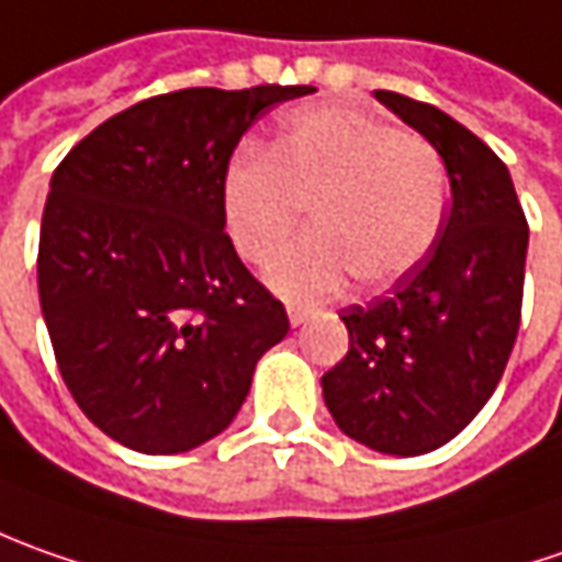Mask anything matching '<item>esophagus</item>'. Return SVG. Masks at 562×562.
<instances>
[{
  "instance_id": "34e87169",
  "label": "esophagus",
  "mask_w": 562,
  "mask_h": 562,
  "mask_svg": "<svg viewBox=\"0 0 562 562\" xmlns=\"http://www.w3.org/2000/svg\"><path fill=\"white\" fill-rule=\"evenodd\" d=\"M304 319H307V311H304V307H295V304H289V323H292V326H301Z\"/></svg>"
}]
</instances>
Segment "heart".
Returning <instances> with one entry per match:
<instances>
[{"label":"heart","mask_w":562,"mask_h":562,"mask_svg":"<svg viewBox=\"0 0 562 562\" xmlns=\"http://www.w3.org/2000/svg\"><path fill=\"white\" fill-rule=\"evenodd\" d=\"M223 226L245 261L267 263L304 223L311 236L267 267L282 299L336 295L348 273L379 292L436 251L451 186L423 136L358 108L314 105L282 117L267 148L248 143L223 170Z\"/></svg>","instance_id":"obj_1"}]
</instances>
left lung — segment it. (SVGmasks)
I'll return each mask as SVG.
<instances>
[{
    "mask_svg": "<svg viewBox=\"0 0 562 562\" xmlns=\"http://www.w3.org/2000/svg\"><path fill=\"white\" fill-rule=\"evenodd\" d=\"M429 139L451 183L436 251L367 307L341 311L348 355L323 373L341 432L379 454L448 445L494 395L519 333L529 223L510 170L441 108L376 89Z\"/></svg>",
    "mask_w": 562,
    "mask_h": 562,
    "instance_id": "8db88e82",
    "label": "left lung"
}]
</instances>
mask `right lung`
Returning a JSON list of instances; mask_svg holds the SVG:
<instances>
[{
  "label": "right lung",
  "instance_id": "1",
  "mask_svg": "<svg viewBox=\"0 0 562 562\" xmlns=\"http://www.w3.org/2000/svg\"><path fill=\"white\" fill-rule=\"evenodd\" d=\"M314 87H195L108 117L55 167L40 307L80 411L143 454L221 436L289 317L223 233V170L267 108Z\"/></svg>",
  "mask_w": 562,
  "mask_h": 562
}]
</instances>
